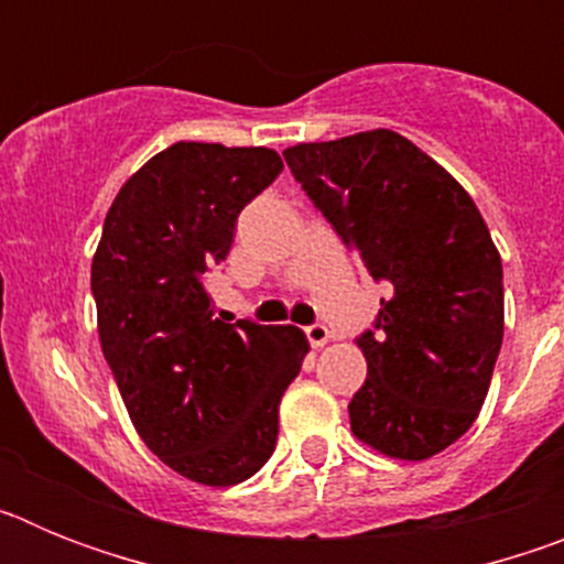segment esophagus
<instances>
[{
    "label": "esophagus",
    "mask_w": 564,
    "mask_h": 564,
    "mask_svg": "<svg viewBox=\"0 0 564 564\" xmlns=\"http://www.w3.org/2000/svg\"><path fill=\"white\" fill-rule=\"evenodd\" d=\"M305 333H307V341H311V347H316V350L330 341V330H327L325 325H311Z\"/></svg>",
    "instance_id": "1"
}]
</instances>
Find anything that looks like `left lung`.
<instances>
[{
	"label": "left lung",
	"instance_id": "8db88e82",
	"mask_svg": "<svg viewBox=\"0 0 564 564\" xmlns=\"http://www.w3.org/2000/svg\"><path fill=\"white\" fill-rule=\"evenodd\" d=\"M285 161L341 242L383 279L350 430L395 460L466 435L502 344V262L466 188L410 138L367 129L288 147Z\"/></svg>",
	"mask_w": 564,
	"mask_h": 564
}]
</instances>
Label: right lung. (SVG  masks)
<instances>
[{"label": "right lung", "mask_w": 564, "mask_h": 564, "mask_svg": "<svg viewBox=\"0 0 564 564\" xmlns=\"http://www.w3.org/2000/svg\"><path fill=\"white\" fill-rule=\"evenodd\" d=\"M279 172L268 147L174 143L115 194L93 257L98 338L132 426L200 486H237L265 466L279 401L311 350L293 325H228L203 288L237 214Z\"/></svg>", "instance_id": "obj_1"}]
</instances>
